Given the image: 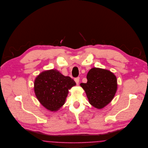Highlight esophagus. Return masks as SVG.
Returning a JSON list of instances; mask_svg holds the SVG:
<instances>
[{"instance_id": "34e87169", "label": "esophagus", "mask_w": 148, "mask_h": 148, "mask_svg": "<svg viewBox=\"0 0 148 148\" xmlns=\"http://www.w3.org/2000/svg\"><path fill=\"white\" fill-rule=\"evenodd\" d=\"M74 80L75 82V83H77V85H79V80H80V79L79 77H76L74 79Z\"/></svg>"}]
</instances>
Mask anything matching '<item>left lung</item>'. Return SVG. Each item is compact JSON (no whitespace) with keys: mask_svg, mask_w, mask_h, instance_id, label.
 <instances>
[{"mask_svg":"<svg viewBox=\"0 0 148 148\" xmlns=\"http://www.w3.org/2000/svg\"><path fill=\"white\" fill-rule=\"evenodd\" d=\"M86 83H81L89 103L97 109H101L112 100L117 90V77L111 71L99 68H92L87 74Z\"/></svg>","mask_w":148,"mask_h":148,"instance_id":"1","label":"left lung"}]
</instances>
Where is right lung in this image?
<instances>
[{"mask_svg":"<svg viewBox=\"0 0 148 148\" xmlns=\"http://www.w3.org/2000/svg\"><path fill=\"white\" fill-rule=\"evenodd\" d=\"M76 83L71 77H65L56 69L43 71L36 77L34 91L43 106L56 111L65 103L69 90Z\"/></svg>","mask_w":148,"mask_h":148,"instance_id":"1","label":"right lung"}]
</instances>
